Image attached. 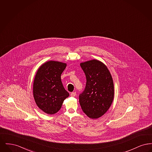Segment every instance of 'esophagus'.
<instances>
[{"instance_id":"esophagus-1","label":"esophagus","mask_w":152,"mask_h":152,"mask_svg":"<svg viewBox=\"0 0 152 152\" xmlns=\"http://www.w3.org/2000/svg\"><path fill=\"white\" fill-rule=\"evenodd\" d=\"M76 94V92H72V93L71 94V97H75Z\"/></svg>"}]
</instances>
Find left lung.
Wrapping results in <instances>:
<instances>
[{
    "label": "left lung",
    "instance_id": "8db88e82",
    "mask_svg": "<svg viewBox=\"0 0 152 152\" xmlns=\"http://www.w3.org/2000/svg\"><path fill=\"white\" fill-rule=\"evenodd\" d=\"M85 73L87 83L80 94L79 102L88 117L96 119L103 116L112 105L114 98V84L107 66L98 60L80 63Z\"/></svg>",
    "mask_w": 152,
    "mask_h": 152
}]
</instances>
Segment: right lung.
<instances>
[{
  "label": "right lung",
  "instance_id": "add662e5",
  "mask_svg": "<svg viewBox=\"0 0 152 152\" xmlns=\"http://www.w3.org/2000/svg\"><path fill=\"white\" fill-rule=\"evenodd\" d=\"M65 63L50 60L37 71L33 84V94L37 106L44 113L53 115L60 109L69 96L61 80Z\"/></svg>",
  "mask_w": 152,
  "mask_h": 152
}]
</instances>
